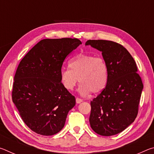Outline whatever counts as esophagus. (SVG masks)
Segmentation results:
<instances>
[{
  "label": "esophagus",
  "instance_id": "esophagus-1",
  "mask_svg": "<svg viewBox=\"0 0 154 154\" xmlns=\"http://www.w3.org/2000/svg\"><path fill=\"white\" fill-rule=\"evenodd\" d=\"M82 99H81V98H76V103H77V104H79V103H82Z\"/></svg>",
  "mask_w": 154,
  "mask_h": 154
}]
</instances>
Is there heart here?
I'll use <instances>...</instances> for the list:
<instances>
[{
  "label": "heart",
  "mask_w": 154,
  "mask_h": 154,
  "mask_svg": "<svg viewBox=\"0 0 154 154\" xmlns=\"http://www.w3.org/2000/svg\"><path fill=\"white\" fill-rule=\"evenodd\" d=\"M69 69H62L60 79L68 90H72L78 82L82 83L78 92L83 96L90 92L98 93L107 82L108 67L103 58L86 54H80L71 59Z\"/></svg>",
  "instance_id": "heart-1"
}]
</instances>
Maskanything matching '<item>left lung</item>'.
I'll list each match as a JSON object with an SVG mask.
<instances>
[{
	"mask_svg": "<svg viewBox=\"0 0 154 154\" xmlns=\"http://www.w3.org/2000/svg\"><path fill=\"white\" fill-rule=\"evenodd\" d=\"M85 45L102 52L108 67L106 86L90 103V126L102 136L117 134L138 113L143 85L136 62L124 47L113 41L88 40Z\"/></svg>",
	"mask_w": 154,
	"mask_h": 154,
	"instance_id": "left-lung-1",
	"label": "left lung"
}]
</instances>
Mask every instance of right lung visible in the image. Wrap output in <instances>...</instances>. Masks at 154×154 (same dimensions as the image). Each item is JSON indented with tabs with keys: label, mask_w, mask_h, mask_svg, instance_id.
Instances as JSON below:
<instances>
[{
	"label": "right lung",
	"mask_w": 154,
	"mask_h": 154,
	"mask_svg": "<svg viewBox=\"0 0 154 154\" xmlns=\"http://www.w3.org/2000/svg\"><path fill=\"white\" fill-rule=\"evenodd\" d=\"M81 44L78 38L41 40L18 65L12 100L22 120L36 133H58L75 105V96L62 85L60 71L66 57Z\"/></svg>",
	"instance_id": "right-lung-1"
}]
</instances>
